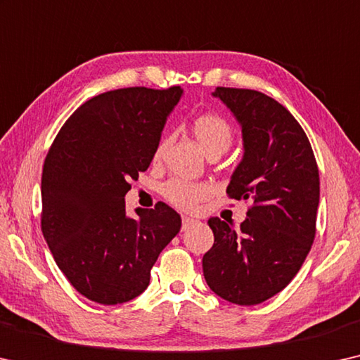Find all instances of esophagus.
I'll use <instances>...</instances> for the list:
<instances>
[{
  "mask_svg": "<svg viewBox=\"0 0 360 360\" xmlns=\"http://www.w3.org/2000/svg\"><path fill=\"white\" fill-rule=\"evenodd\" d=\"M198 220L191 219V217H181V230H188L191 229L193 225H196Z\"/></svg>",
  "mask_w": 360,
  "mask_h": 360,
  "instance_id": "1",
  "label": "esophagus"
}]
</instances>
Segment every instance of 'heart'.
Returning a JSON list of instances; mask_svg holds the SVG:
<instances>
[{"label":"heart","mask_w":360,"mask_h":360,"mask_svg":"<svg viewBox=\"0 0 360 360\" xmlns=\"http://www.w3.org/2000/svg\"><path fill=\"white\" fill-rule=\"evenodd\" d=\"M190 130L198 145L207 156H220L225 151H229L231 143H233V129L229 124V120L222 115L206 112L199 114L191 120ZM170 143V136L165 135L159 140L156 149H154V161H161L165 149ZM162 196L172 204L174 207L180 211H195L196 206L204 199L209 198L211 190L204 184H190V181L170 180L162 186Z\"/></svg>","instance_id":"1"}]
</instances>
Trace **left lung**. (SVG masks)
Masks as SVG:
<instances>
[{"label":"left lung","mask_w":360,"mask_h":360,"mask_svg":"<svg viewBox=\"0 0 360 360\" xmlns=\"http://www.w3.org/2000/svg\"><path fill=\"white\" fill-rule=\"evenodd\" d=\"M241 124L245 156L226 195L251 201L240 229L209 219L214 245L202 257L206 283L225 301L254 306L285 288L315 238L319 167L306 131L285 106L261 91L217 86Z\"/></svg>","instance_id":"8db88e82"}]
</instances>
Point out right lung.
Here are the masks:
<instances>
[{
	"label": "right lung",
	"instance_id": "right-lung-1",
	"mask_svg": "<svg viewBox=\"0 0 360 360\" xmlns=\"http://www.w3.org/2000/svg\"><path fill=\"white\" fill-rule=\"evenodd\" d=\"M180 86L101 93L60 127L41 174V231L58 267L90 301L106 306L148 288L154 262L179 233L172 207L125 214L130 180L153 161Z\"/></svg>",
	"mask_w": 360,
	"mask_h": 360
}]
</instances>
